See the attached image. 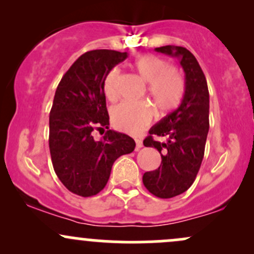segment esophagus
Instances as JSON below:
<instances>
[{"label":"esophagus","mask_w":254,"mask_h":254,"mask_svg":"<svg viewBox=\"0 0 254 254\" xmlns=\"http://www.w3.org/2000/svg\"><path fill=\"white\" fill-rule=\"evenodd\" d=\"M140 148H143V141L140 139H135V150H139Z\"/></svg>","instance_id":"34e87169"}]
</instances>
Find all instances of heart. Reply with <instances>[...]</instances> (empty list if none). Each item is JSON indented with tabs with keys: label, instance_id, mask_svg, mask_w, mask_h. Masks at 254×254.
<instances>
[{
	"label": "heart",
	"instance_id": "1",
	"mask_svg": "<svg viewBox=\"0 0 254 254\" xmlns=\"http://www.w3.org/2000/svg\"><path fill=\"white\" fill-rule=\"evenodd\" d=\"M140 77L148 82V93L159 113H168L181 104L185 92L184 78L174 67L154 54H145L134 64ZM119 69H113L104 80V93L114 102L119 97ZM152 109L148 103H121L111 111L114 126L128 133H138L149 124Z\"/></svg>",
	"mask_w": 254,
	"mask_h": 254
}]
</instances>
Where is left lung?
I'll return each mask as SVG.
<instances>
[{"label": "left lung", "instance_id": "8db88e82", "mask_svg": "<svg viewBox=\"0 0 254 254\" xmlns=\"http://www.w3.org/2000/svg\"><path fill=\"white\" fill-rule=\"evenodd\" d=\"M155 51L179 59L185 72V93L182 104L149 130L145 146L161 154L157 170L145 172L143 183L152 195L171 198L192 185L202 163L209 129V93L204 73L193 54L179 46H163ZM154 136H165V142Z\"/></svg>", "mask_w": 254, "mask_h": 254}]
</instances>
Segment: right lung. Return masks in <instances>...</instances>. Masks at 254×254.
Masks as SVG:
<instances>
[{"mask_svg": "<svg viewBox=\"0 0 254 254\" xmlns=\"http://www.w3.org/2000/svg\"><path fill=\"white\" fill-rule=\"evenodd\" d=\"M127 52L95 50L82 54L63 76L50 113V151L56 174L69 191L82 197L105 188L111 167L130 154L135 141L109 129L104 80ZM108 129L100 141L91 133Z\"/></svg>", "mask_w": 254, "mask_h": 254, "instance_id": "obj_1", "label": "right lung"}]
</instances>
